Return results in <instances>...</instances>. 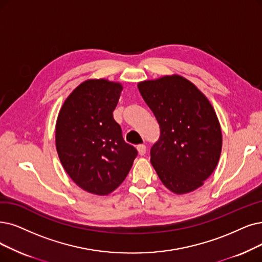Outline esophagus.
<instances>
[{
  "instance_id": "obj_1",
  "label": "esophagus",
  "mask_w": 262,
  "mask_h": 262,
  "mask_svg": "<svg viewBox=\"0 0 262 262\" xmlns=\"http://www.w3.org/2000/svg\"><path fill=\"white\" fill-rule=\"evenodd\" d=\"M138 151H139V154L141 155V156H144L145 154H146V146L145 145H139L138 146Z\"/></svg>"
}]
</instances>
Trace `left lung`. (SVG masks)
Returning <instances> with one entry per match:
<instances>
[{"label":"left lung","mask_w":262,"mask_h":262,"mask_svg":"<svg viewBox=\"0 0 262 262\" xmlns=\"http://www.w3.org/2000/svg\"><path fill=\"white\" fill-rule=\"evenodd\" d=\"M138 88L160 124V139L150 150L154 169L173 193L194 191L222 154V128L211 102L177 74L140 81Z\"/></svg>","instance_id":"8db88e82"}]
</instances>
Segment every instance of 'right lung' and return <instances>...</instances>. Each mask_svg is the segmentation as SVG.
Wrapping results in <instances>:
<instances>
[{"label": "right lung", "mask_w": 262, "mask_h": 262, "mask_svg": "<svg viewBox=\"0 0 262 262\" xmlns=\"http://www.w3.org/2000/svg\"><path fill=\"white\" fill-rule=\"evenodd\" d=\"M122 89L118 81L87 79L70 93L58 114L61 164L73 182L92 194L107 195L118 188L138 155L113 118Z\"/></svg>", "instance_id": "add662e5"}]
</instances>
